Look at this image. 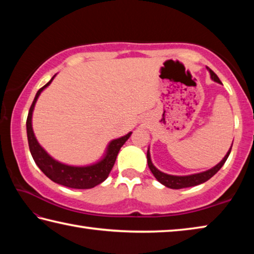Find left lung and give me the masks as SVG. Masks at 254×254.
Listing matches in <instances>:
<instances>
[{
	"instance_id": "left-lung-1",
	"label": "left lung",
	"mask_w": 254,
	"mask_h": 254,
	"mask_svg": "<svg viewBox=\"0 0 254 254\" xmlns=\"http://www.w3.org/2000/svg\"><path fill=\"white\" fill-rule=\"evenodd\" d=\"M208 69V68H207ZM211 73V78L214 80V81L221 83L220 79L217 75L213 72L211 69H208ZM232 148V147H231ZM231 148L229 149V152L226 153V155L224 156V158L217 164L216 166H214L211 170L205 171L203 173H198V174H193V175H189V176H174V175H168L163 173L161 171H158L156 167L153 165L152 161H150V155H149V150L147 152V163H148V167L149 170L152 171L153 175L156 177V180L162 183L163 185H165L166 188L170 189H174V190H180V189H185V188H190V186H196L198 184H202L204 182H206L211 179L212 176H214L217 172L221 170V167L224 165V163L228 159L229 155L231 153Z\"/></svg>"
}]
</instances>
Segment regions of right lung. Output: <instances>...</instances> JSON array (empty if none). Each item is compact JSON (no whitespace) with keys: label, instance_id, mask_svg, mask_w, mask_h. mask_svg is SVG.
Instances as JSON below:
<instances>
[{"label":"right lung","instance_id":"obj_1","mask_svg":"<svg viewBox=\"0 0 254 254\" xmlns=\"http://www.w3.org/2000/svg\"><path fill=\"white\" fill-rule=\"evenodd\" d=\"M47 84H44L42 88H40L37 95L34 97L32 105L30 107L28 118H26V134H28L29 147L35 164L41 170L44 175H47L49 179L60 185L66 186L70 189H79L87 190L92 189L104 182L108 177L110 171L113 170L115 165L116 158L119 153L122 146L126 143V140L129 138L131 132H128L126 136L120 137L118 139H114L110 141V144L107 148L105 157L93 165L89 166H69L65 164L53 159L46 150H44L35 138L34 132L32 129V113L34 109V105L38 100V97L42 92L44 88H47L51 83L53 78Z\"/></svg>","mask_w":254,"mask_h":254}]
</instances>
